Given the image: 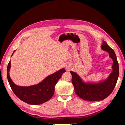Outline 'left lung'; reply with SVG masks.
<instances>
[{"instance_id": "1", "label": "left lung", "mask_w": 125, "mask_h": 125, "mask_svg": "<svg viewBox=\"0 0 125 125\" xmlns=\"http://www.w3.org/2000/svg\"><path fill=\"white\" fill-rule=\"evenodd\" d=\"M102 48L108 52L109 57L113 60V71L106 80L98 84H86L82 81L76 73L70 71L72 75V83L75 92L83 100L99 101L105 99L112 93L118 80L119 65L114 50L108 46L106 42H103Z\"/></svg>"}]
</instances>
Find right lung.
I'll use <instances>...</instances> for the list:
<instances>
[{"label": "right lung", "instance_id": "right-lung-1", "mask_svg": "<svg viewBox=\"0 0 125 125\" xmlns=\"http://www.w3.org/2000/svg\"><path fill=\"white\" fill-rule=\"evenodd\" d=\"M10 67V61L7 67V78L11 89L19 99L31 105L41 104L50 100L54 95L56 84L66 71L62 69L49 75L38 84L24 87L17 86L11 80L9 73Z\"/></svg>", "mask_w": 125, "mask_h": 125}]
</instances>
